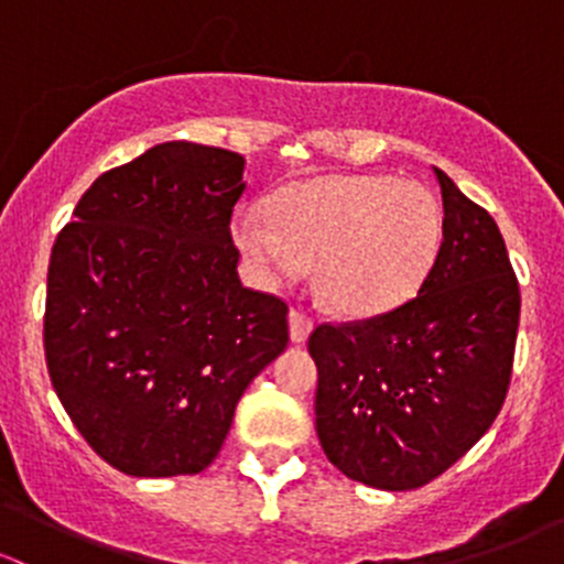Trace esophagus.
I'll return each mask as SVG.
<instances>
[{"label":"esophagus","instance_id":"34e87169","mask_svg":"<svg viewBox=\"0 0 564 564\" xmlns=\"http://www.w3.org/2000/svg\"><path fill=\"white\" fill-rule=\"evenodd\" d=\"M311 329H314L311 316L303 314L300 308H292V314H289V335H292L294 344H305L311 335Z\"/></svg>","mask_w":564,"mask_h":564}]
</instances>
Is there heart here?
Listing matches in <instances>:
<instances>
[{
	"label": "heart",
	"mask_w": 564,
	"mask_h": 564,
	"mask_svg": "<svg viewBox=\"0 0 564 564\" xmlns=\"http://www.w3.org/2000/svg\"><path fill=\"white\" fill-rule=\"evenodd\" d=\"M442 237L436 198L417 182L329 174L286 187L270 218L242 213L235 242L264 286L294 283L316 261L318 286L349 316L390 311L417 289Z\"/></svg>",
	"instance_id": "heart-1"
}]
</instances>
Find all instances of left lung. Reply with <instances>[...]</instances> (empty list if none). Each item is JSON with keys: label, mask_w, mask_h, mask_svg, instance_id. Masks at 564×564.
Masks as SVG:
<instances>
[{"label": "left lung", "mask_w": 564, "mask_h": 564, "mask_svg": "<svg viewBox=\"0 0 564 564\" xmlns=\"http://www.w3.org/2000/svg\"><path fill=\"white\" fill-rule=\"evenodd\" d=\"M442 246L417 297L318 324L316 434L329 464L384 491L425 486L491 429L513 373L521 292L499 226L434 169Z\"/></svg>", "instance_id": "8db88e82"}]
</instances>
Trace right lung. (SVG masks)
Wrapping results in <instances>:
<instances>
[{"label": "right lung", "instance_id": "obj_1", "mask_svg": "<svg viewBox=\"0 0 564 564\" xmlns=\"http://www.w3.org/2000/svg\"><path fill=\"white\" fill-rule=\"evenodd\" d=\"M242 172L220 147H152L93 182L51 250V384L124 475L207 469L242 392L289 344V305L237 275Z\"/></svg>", "mask_w": 564, "mask_h": 564}]
</instances>
